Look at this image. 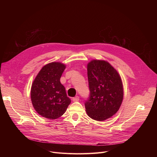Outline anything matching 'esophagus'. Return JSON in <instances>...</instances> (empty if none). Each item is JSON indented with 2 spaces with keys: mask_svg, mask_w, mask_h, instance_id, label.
Listing matches in <instances>:
<instances>
[{
  "mask_svg": "<svg viewBox=\"0 0 157 157\" xmlns=\"http://www.w3.org/2000/svg\"><path fill=\"white\" fill-rule=\"evenodd\" d=\"M79 96H76V97H74L72 98V101L74 102H78V101H79Z\"/></svg>",
  "mask_w": 157,
  "mask_h": 157,
  "instance_id": "1",
  "label": "esophagus"
}]
</instances>
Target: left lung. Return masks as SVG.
<instances>
[{
  "label": "left lung",
  "instance_id": "left-lung-1",
  "mask_svg": "<svg viewBox=\"0 0 157 157\" xmlns=\"http://www.w3.org/2000/svg\"><path fill=\"white\" fill-rule=\"evenodd\" d=\"M90 95L85 105L88 117L104 121L116 113L123 97V85L118 72L104 60H94L87 65Z\"/></svg>",
  "mask_w": 157,
  "mask_h": 157
}]
</instances>
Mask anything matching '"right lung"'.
Listing matches in <instances>:
<instances>
[{
    "instance_id": "right-lung-1",
    "label": "right lung",
    "mask_w": 157,
    "mask_h": 157,
    "mask_svg": "<svg viewBox=\"0 0 157 157\" xmlns=\"http://www.w3.org/2000/svg\"><path fill=\"white\" fill-rule=\"evenodd\" d=\"M65 65L49 63L41 69L32 85L31 101L37 113L51 120L60 117L67 110L71 99L60 79Z\"/></svg>"
}]
</instances>
